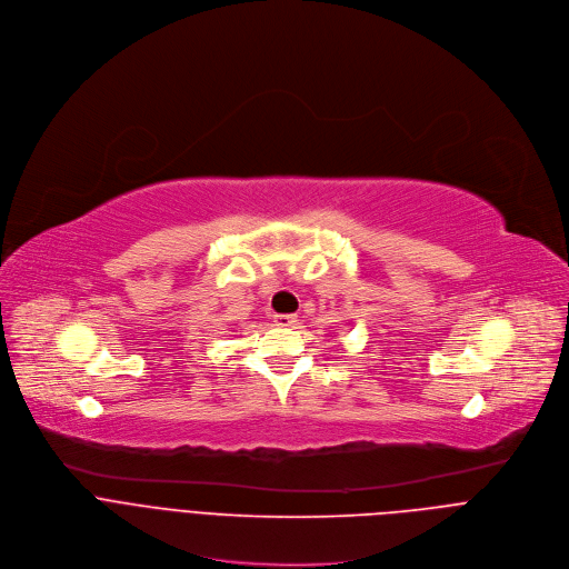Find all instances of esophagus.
<instances>
[{
  "label": "esophagus",
  "mask_w": 569,
  "mask_h": 569,
  "mask_svg": "<svg viewBox=\"0 0 569 569\" xmlns=\"http://www.w3.org/2000/svg\"><path fill=\"white\" fill-rule=\"evenodd\" d=\"M273 325H278V327H293L296 325V316H291V313H276L273 316Z\"/></svg>",
  "instance_id": "1"
}]
</instances>
